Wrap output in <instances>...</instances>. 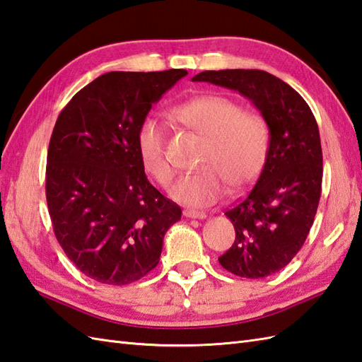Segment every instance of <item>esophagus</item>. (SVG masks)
Masks as SVG:
<instances>
[{
    "label": "esophagus",
    "instance_id": "esophagus-1",
    "mask_svg": "<svg viewBox=\"0 0 362 362\" xmlns=\"http://www.w3.org/2000/svg\"><path fill=\"white\" fill-rule=\"evenodd\" d=\"M183 216L188 219H205L206 214L204 211H196V209H185Z\"/></svg>",
    "mask_w": 362,
    "mask_h": 362
}]
</instances>
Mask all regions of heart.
Here are the masks:
<instances>
[{
  "label": "heart",
  "mask_w": 362,
  "mask_h": 362,
  "mask_svg": "<svg viewBox=\"0 0 362 362\" xmlns=\"http://www.w3.org/2000/svg\"><path fill=\"white\" fill-rule=\"evenodd\" d=\"M173 117L205 140L200 170L174 185L171 196L188 206H208L219 200L226 185L245 187L262 170L272 143L270 123L255 111L222 95H204L173 107ZM168 124L148 115L139 124L137 149L143 168L158 185L168 187L174 166L166 156Z\"/></svg>",
  "instance_id": "b5f03b06"
}]
</instances>
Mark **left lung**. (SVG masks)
<instances>
[{
    "label": "left lung",
    "mask_w": 362,
    "mask_h": 362,
    "mask_svg": "<svg viewBox=\"0 0 362 362\" xmlns=\"http://www.w3.org/2000/svg\"><path fill=\"white\" fill-rule=\"evenodd\" d=\"M192 81L238 90L270 123L272 143L262 173L247 196L225 211L236 240L219 257L233 274L267 277L291 262L315 221L322 188L316 119L295 89L265 71H204Z\"/></svg>",
    "instance_id": "1"
}]
</instances>
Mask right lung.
I'll list each match as a JSON object with an SVG mask.
<instances>
[{
	"label": "right lung",
	"instance_id": "obj_1",
	"mask_svg": "<svg viewBox=\"0 0 362 362\" xmlns=\"http://www.w3.org/2000/svg\"><path fill=\"white\" fill-rule=\"evenodd\" d=\"M187 74L107 72L58 115L47 149L49 216L66 256L90 279H141L160 260L165 233L180 221V206L146 179L137 129Z\"/></svg>",
	"mask_w": 362,
	"mask_h": 362
}]
</instances>
